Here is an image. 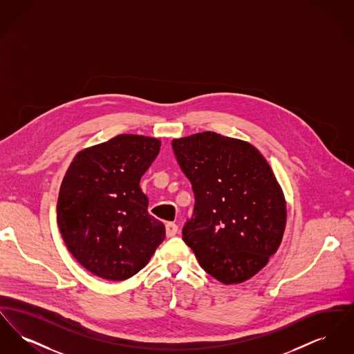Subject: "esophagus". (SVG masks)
Listing matches in <instances>:
<instances>
[{"label":"esophagus","mask_w":354,"mask_h":354,"mask_svg":"<svg viewBox=\"0 0 354 354\" xmlns=\"http://www.w3.org/2000/svg\"><path fill=\"white\" fill-rule=\"evenodd\" d=\"M178 234V225L175 223H167L166 224V235L167 237H172Z\"/></svg>","instance_id":"obj_1"}]
</instances>
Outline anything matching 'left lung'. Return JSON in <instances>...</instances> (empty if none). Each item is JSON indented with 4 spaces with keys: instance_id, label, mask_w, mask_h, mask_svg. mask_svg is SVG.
I'll return each instance as SVG.
<instances>
[{
    "instance_id": "obj_1",
    "label": "left lung",
    "mask_w": 354,
    "mask_h": 354,
    "mask_svg": "<svg viewBox=\"0 0 354 354\" xmlns=\"http://www.w3.org/2000/svg\"><path fill=\"white\" fill-rule=\"evenodd\" d=\"M172 150L195 196L185 244L220 283L251 279L286 230V199L268 162L252 145L211 131L174 139Z\"/></svg>"
}]
</instances>
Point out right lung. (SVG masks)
Listing matches in <instances>:
<instances>
[{
    "instance_id": "obj_1",
    "label": "right lung",
    "mask_w": 354,
    "mask_h": 354,
    "mask_svg": "<svg viewBox=\"0 0 354 354\" xmlns=\"http://www.w3.org/2000/svg\"><path fill=\"white\" fill-rule=\"evenodd\" d=\"M160 150L159 139L118 135L78 152L62 180L57 221L75 260L106 280L142 270L165 240L139 182Z\"/></svg>"
}]
</instances>
